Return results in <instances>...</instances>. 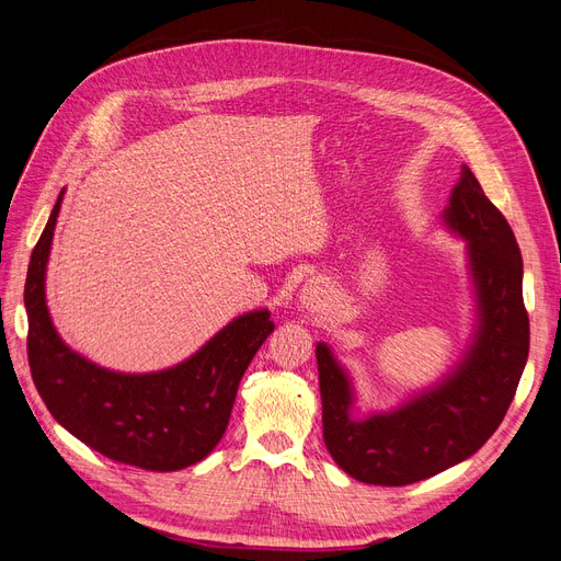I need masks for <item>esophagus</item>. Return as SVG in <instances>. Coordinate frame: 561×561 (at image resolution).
<instances>
[{"label": "esophagus", "mask_w": 561, "mask_h": 561, "mask_svg": "<svg viewBox=\"0 0 561 561\" xmlns=\"http://www.w3.org/2000/svg\"><path fill=\"white\" fill-rule=\"evenodd\" d=\"M331 304V285L322 278L308 280L299 291V308L306 312L327 310Z\"/></svg>", "instance_id": "1"}]
</instances>
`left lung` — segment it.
Masks as SVG:
<instances>
[{"instance_id": "8db88e82", "label": "left lung", "mask_w": 561, "mask_h": 561, "mask_svg": "<svg viewBox=\"0 0 561 561\" xmlns=\"http://www.w3.org/2000/svg\"><path fill=\"white\" fill-rule=\"evenodd\" d=\"M440 219L466 242L474 310L470 342L447 375L402 404L358 417L350 371L327 342H317L324 443L363 484L407 486L472 457L500 426L527 363L520 249L466 164Z\"/></svg>"}]
</instances>
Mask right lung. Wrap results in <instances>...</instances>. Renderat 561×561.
Listing matches in <instances>:
<instances>
[{
  "instance_id": "obj_1",
  "label": "right lung",
  "mask_w": 561,
  "mask_h": 561,
  "mask_svg": "<svg viewBox=\"0 0 561 561\" xmlns=\"http://www.w3.org/2000/svg\"><path fill=\"white\" fill-rule=\"evenodd\" d=\"M64 192L32 253L24 285L32 379L47 411L106 459L154 472L203 461L226 434L234 394L274 331L266 308L234 317L182 363L131 375L100 367L64 342L45 299V274Z\"/></svg>"
}]
</instances>
